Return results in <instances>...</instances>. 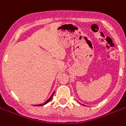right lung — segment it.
I'll list each match as a JSON object with an SVG mask.
<instances>
[{"mask_svg": "<svg viewBox=\"0 0 126 126\" xmlns=\"http://www.w3.org/2000/svg\"><path fill=\"white\" fill-rule=\"evenodd\" d=\"M54 92L52 93V94L51 95V96L50 97V98H49L48 99V100H47L45 102V103H43V104H37V105H35L34 106H43V105H45V104H47L48 102L50 101L51 99L52 98V96H53V95H54Z\"/></svg>", "mask_w": 126, "mask_h": 126, "instance_id": "right-lung-1", "label": "right lung"}]
</instances>
